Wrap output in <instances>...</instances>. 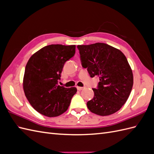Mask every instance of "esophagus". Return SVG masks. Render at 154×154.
<instances>
[{
  "label": "esophagus",
  "mask_w": 154,
  "mask_h": 154,
  "mask_svg": "<svg viewBox=\"0 0 154 154\" xmlns=\"http://www.w3.org/2000/svg\"><path fill=\"white\" fill-rule=\"evenodd\" d=\"M77 89L78 91H81L82 89H83V87H77Z\"/></svg>",
  "instance_id": "1"
}]
</instances>
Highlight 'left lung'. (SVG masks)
<instances>
[{
    "label": "left lung",
    "instance_id": "1",
    "mask_svg": "<svg viewBox=\"0 0 154 154\" xmlns=\"http://www.w3.org/2000/svg\"><path fill=\"white\" fill-rule=\"evenodd\" d=\"M80 60L91 78L98 76L94 95L87 105L92 113L112 114L126 103L133 86V74L124 54L104 43L79 45Z\"/></svg>",
    "mask_w": 154,
    "mask_h": 154
}]
</instances>
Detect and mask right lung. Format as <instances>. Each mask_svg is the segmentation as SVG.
Wrapping results in <instances>:
<instances>
[{
    "mask_svg": "<svg viewBox=\"0 0 154 154\" xmlns=\"http://www.w3.org/2000/svg\"><path fill=\"white\" fill-rule=\"evenodd\" d=\"M76 45L51 44L37 51L27 62L23 88L31 105L38 112L56 117L66 112L76 87L58 85L63 66L74 57Z\"/></svg>",
    "mask_w": 154,
    "mask_h": 154,
    "instance_id": "add662e5",
    "label": "right lung"
}]
</instances>
